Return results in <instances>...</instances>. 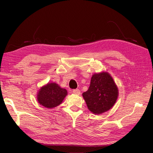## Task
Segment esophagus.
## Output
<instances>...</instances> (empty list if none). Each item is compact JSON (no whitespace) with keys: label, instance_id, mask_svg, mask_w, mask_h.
Wrapping results in <instances>:
<instances>
[{"label":"esophagus","instance_id":"34e87169","mask_svg":"<svg viewBox=\"0 0 153 153\" xmlns=\"http://www.w3.org/2000/svg\"><path fill=\"white\" fill-rule=\"evenodd\" d=\"M73 93L74 94H76V95H80V91L79 90V89H73Z\"/></svg>","mask_w":153,"mask_h":153}]
</instances>
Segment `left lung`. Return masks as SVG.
<instances>
[{"mask_svg":"<svg viewBox=\"0 0 153 153\" xmlns=\"http://www.w3.org/2000/svg\"><path fill=\"white\" fill-rule=\"evenodd\" d=\"M118 88L107 72L93 74L90 85L82 96L88 109L94 114H101L113 107L118 97Z\"/></svg>","mask_w":153,"mask_h":153,"instance_id":"left-lung-1","label":"left lung"}]
</instances>
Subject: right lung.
Instances as JSON below:
<instances>
[{"instance_id": "add662e5", "label": "right lung", "mask_w": 153, "mask_h": 153, "mask_svg": "<svg viewBox=\"0 0 153 153\" xmlns=\"http://www.w3.org/2000/svg\"><path fill=\"white\" fill-rule=\"evenodd\" d=\"M67 95L66 89L60 88L56 83H48L40 88L37 99L41 105L53 108L60 105Z\"/></svg>"}]
</instances>
